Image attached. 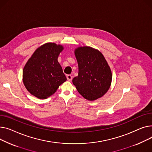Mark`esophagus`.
Masks as SVG:
<instances>
[{
    "label": "esophagus",
    "instance_id": "1",
    "mask_svg": "<svg viewBox=\"0 0 152 152\" xmlns=\"http://www.w3.org/2000/svg\"><path fill=\"white\" fill-rule=\"evenodd\" d=\"M66 77H67V80H69V81H71V80H72V77L71 75H67Z\"/></svg>",
    "mask_w": 152,
    "mask_h": 152
}]
</instances>
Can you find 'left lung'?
Wrapping results in <instances>:
<instances>
[{
	"mask_svg": "<svg viewBox=\"0 0 152 152\" xmlns=\"http://www.w3.org/2000/svg\"><path fill=\"white\" fill-rule=\"evenodd\" d=\"M78 76L72 80L77 91L86 99L94 101L104 96L110 86L111 70L102 53L90 47L75 50Z\"/></svg>",
	"mask_w": 152,
	"mask_h": 152,
	"instance_id": "1",
	"label": "left lung"
}]
</instances>
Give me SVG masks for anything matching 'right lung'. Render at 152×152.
I'll list each match as a JSON object with an SVG mask.
<instances>
[{"instance_id": "right-lung-1", "label": "right lung", "mask_w": 152, "mask_h": 152, "mask_svg": "<svg viewBox=\"0 0 152 152\" xmlns=\"http://www.w3.org/2000/svg\"><path fill=\"white\" fill-rule=\"evenodd\" d=\"M63 49L61 45L55 43L44 44L34 51L23 69V80L26 88L39 99H47L66 81L58 61Z\"/></svg>"}]
</instances>
